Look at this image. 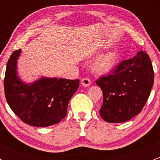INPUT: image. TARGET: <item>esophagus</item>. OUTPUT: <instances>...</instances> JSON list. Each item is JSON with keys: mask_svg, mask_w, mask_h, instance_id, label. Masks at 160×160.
<instances>
[{"mask_svg": "<svg viewBox=\"0 0 160 160\" xmlns=\"http://www.w3.org/2000/svg\"><path fill=\"white\" fill-rule=\"evenodd\" d=\"M91 83V81L89 78H83L81 80V84L83 85V87H89Z\"/></svg>", "mask_w": 160, "mask_h": 160, "instance_id": "34e87169", "label": "esophagus"}]
</instances>
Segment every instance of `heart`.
Masks as SVG:
<instances>
[{"instance_id": "obj_1", "label": "heart", "mask_w": 160, "mask_h": 160, "mask_svg": "<svg viewBox=\"0 0 160 160\" xmlns=\"http://www.w3.org/2000/svg\"><path fill=\"white\" fill-rule=\"evenodd\" d=\"M117 59L118 56L115 52H108L96 59L93 63V70L99 74L107 73L114 67Z\"/></svg>"}]
</instances>
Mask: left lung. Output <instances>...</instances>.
Masks as SVG:
<instances>
[{
    "label": "left lung",
    "mask_w": 160,
    "mask_h": 160,
    "mask_svg": "<svg viewBox=\"0 0 160 160\" xmlns=\"http://www.w3.org/2000/svg\"><path fill=\"white\" fill-rule=\"evenodd\" d=\"M154 82L149 55L138 51L123 60L111 74L96 81L103 92L100 114L105 122L122 123L139 114L146 104Z\"/></svg>",
    "instance_id": "1"
}]
</instances>
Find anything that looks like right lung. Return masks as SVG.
<instances>
[{"label": "right lung", "mask_w": 160, "mask_h": 160, "mask_svg": "<svg viewBox=\"0 0 160 160\" xmlns=\"http://www.w3.org/2000/svg\"><path fill=\"white\" fill-rule=\"evenodd\" d=\"M21 52H13L6 68L4 88L9 107L28 125L47 127L59 123L67 116L69 101L78 89L80 80L42 77L25 83L16 71Z\"/></svg>", "instance_id": "obj_1"}]
</instances>
